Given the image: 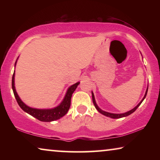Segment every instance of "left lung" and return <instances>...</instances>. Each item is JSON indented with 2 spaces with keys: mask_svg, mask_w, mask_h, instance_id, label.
I'll return each instance as SVG.
<instances>
[{
  "mask_svg": "<svg viewBox=\"0 0 160 160\" xmlns=\"http://www.w3.org/2000/svg\"><path fill=\"white\" fill-rule=\"evenodd\" d=\"M147 92H148V87H147V89H146V93H145V95H144V97L143 98V99L141 100V101L139 102L138 104L134 108H132V110L128 111V112H125V113H109V112H107V111H105L103 110H102L101 108H99L98 106L96 103V101H95V95H94V93L92 91V102L94 103V106L96 108V109L98 111V112H100V113H102V115L106 116V117H110V118H112V119H119V118H122V117H128V116L130 115L131 113H132L134 111L136 110V109L138 108L140 105L141 104V102L143 101V100L145 99L146 95H147Z\"/></svg>",
  "mask_w": 160,
  "mask_h": 160,
  "instance_id": "left-lung-1",
  "label": "left lung"
}]
</instances>
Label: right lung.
<instances>
[{"label": "right lung", "mask_w": 160, "mask_h": 160, "mask_svg": "<svg viewBox=\"0 0 160 160\" xmlns=\"http://www.w3.org/2000/svg\"><path fill=\"white\" fill-rule=\"evenodd\" d=\"M19 57L17 58L16 62H15L14 67L16 66L17 60H18ZM14 76H15V71L14 72L12 76V89L13 92H14V97L16 98L17 103L19 104V106L25 112L28 113V114L31 115L32 117L36 118L37 119H38L39 121L41 122H50L52 121H55L66 114L68 111L70 106H71V97L74 91L76 90V89L77 88L78 85L80 84V82H77L76 84L71 85V87H68V90L65 93V95L64 98H63L62 101L58 105V106L54 107L52 108H31V107L28 106L26 105L25 102H22V100L20 99V98L19 97L18 94H17L16 89H15L14 86Z\"/></svg>", "instance_id": "1"}]
</instances>
